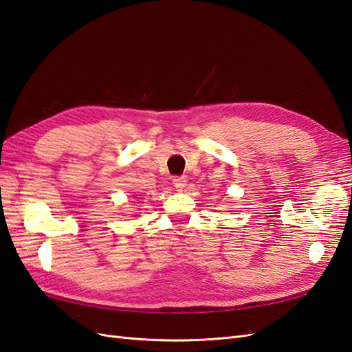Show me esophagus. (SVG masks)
Here are the masks:
<instances>
[{"label": "esophagus", "instance_id": "obj_1", "mask_svg": "<svg viewBox=\"0 0 352 352\" xmlns=\"http://www.w3.org/2000/svg\"><path fill=\"white\" fill-rule=\"evenodd\" d=\"M173 185H175V188H176L177 191H182L184 188H185V185H186L185 176H176V177H173Z\"/></svg>", "mask_w": 352, "mask_h": 352}]
</instances>
